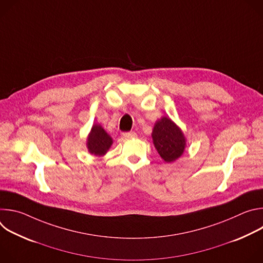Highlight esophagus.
Segmentation results:
<instances>
[{"instance_id": "obj_1", "label": "esophagus", "mask_w": 263, "mask_h": 263, "mask_svg": "<svg viewBox=\"0 0 263 263\" xmlns=\"http://www.w3.org/2000/svg\"><path fill=\"white\" fill-rule=\"evenodd\" d=\"M123 137L126 139L133 138V137H136V133L135 132H125V133H123Z\"/></svg>"}]
</instances>
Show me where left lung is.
Segmentation results:
<instances>
[{"label":"left lung","instance_id":"obj_1","mask_svg":"<svg viewBox=\"0 0 263 263\" xmlns=\"http://www.w3.org/2000/svg\"><path fill=\"white\" fill-rule=\"evenodd\" d=\"M152 137L155 147L165 162H173L183 154L185 137L171 119L163 117L157 121Z\"/></svg>","mask_w":263,"mask_h":263}]
</instances>
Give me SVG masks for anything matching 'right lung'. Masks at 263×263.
<instances>
[{"instance_id": "1", "label": "right lung", "mask_w": 263, "mask_h": 263, "mask_svg": "<svg viewBox=\"0 0 263 263\" xmlns=\"http://www.w3.org/2000/svg\"><path fill=\"white\" fill-rule=\"evenodd\" d=\"M112 144V138L100 125H93L88 136L87 147L89 152L97 156L104 155Z\"/></svg>"}]
</instances>
